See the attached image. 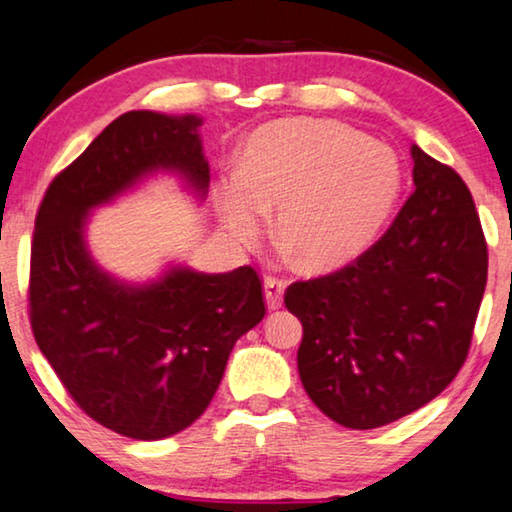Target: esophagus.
<instances>
[{"label":"esophagus","mask_w":512,"mask_h":512,"mask_svg":"<svg viewBox=\"0 0 512 512\" xmlns=\"http://www.w3.org/2000/svg\"><path fill=\"white\" fill-rule=\"evenodd\" d=\"M282 294H285V282L278 278L264 280V301L269 310H278L282 305Z\"/></svg>","instance_id":"34e87169"}]
</instances>
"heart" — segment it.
<instances>
[{
    "label": "heart",
    "instance_id": "heart-1",
    "mask_svg": "<svg viewBox=\"0 0 512 512\" xmlns=\"http://www.w3.org/2000/svg\"><path fill=\"white\" fill-rule=\"evenodd\" d=\"M400 163L384 144L338 121L289 119L248 137L239 179L216 195L220 227L239 246L257 241L264 213L301 271L331 273L361 257L391 218Z\"/></svg>",
    "mask_w": 512,
    "mask_h": 512
}]
</instances>
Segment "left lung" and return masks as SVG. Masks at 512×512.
<instances>
[{"label": "left lung", "mask_w": 512, "mask_h": 512, "mask_svg": "<svg viewBox=\"0 0 512 512\" xmlns=\"http://www.w3.org/2000/svg\"><path fill=\"white\" fill-rule=\"evenodd\" d=\"M414 193L354 264L287 287L305 393L372 430L421 409L460 372L487 282V246L460 174L411 144Z\"/></svg>", "instance_id": "8db88e82"}]
</instances>
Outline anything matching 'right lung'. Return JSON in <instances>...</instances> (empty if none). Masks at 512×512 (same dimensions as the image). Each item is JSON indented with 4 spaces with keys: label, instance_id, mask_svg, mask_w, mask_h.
<instances>
[{
    "label": "right lung",
    "instance_id": "obj_1",
    "mask_svg": "<svg viewBox=\"0 0 512 512\" xmlns=\"http://www.w3.org/2000/svg\"><path fill=\"white\" fill-rule=\"evenodd\" d=\"M202 117L133 110L50 183L32 243L36 345L71 398L124 437L156 441L204 414L234 342L262 322L250 266L204 273L170 262L156 278L124 280L91 255L89 216L172 174L195 200L209 193Z\"/></svg>",
    "mask_w": 512,
    "mask_h": 512
}]
</instances>
